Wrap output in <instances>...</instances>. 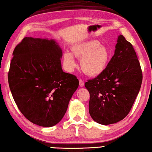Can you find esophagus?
I'll list each match as a JSON object with an SVG mask.
<instances>
[{
    "instance_id": "34e87169",
    "label": "esophagus",
    "mask_w": 152,
    "mask_h": 152,
    "mask_svg": "<svg viewBox=\"0 0 152 152\" xmlns=\"http://www.w3.org/2000/svg\"><path fill=\"white\" fill-rule=\"evenodd\" d=\"M79 83H80V87H83V86H84V82H83V81L81 80L79 81Z\"/></svg>"
}]
</instances>
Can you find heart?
Masks as SVG:
<instances>
[{
	"label": "heart",
	"instance_id": "obj_1",
	"mask_svg": "<svg viewBox=\"0 0 152 152\" xmlns=\"http://www.w3.org/2000/svg\"><path fill=\"white\" fill-rule=\"evenodd\" d=\"M72 53L66 51L63 61L66 69L71 72L77 66L75 57L81 59L80 66L88 75L94 77L102 74L110 61L111 53L106 46L97 40H88L77 44L72 48Z\"/></svg>",
	"mask_w": 152,
	"mask_h": 152
}]
</instances>
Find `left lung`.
<instances>
[{
	"label": "left lung",
	"mask_w": 152,
	"mask_h": 152,
	"mask_svg": "<svg viewBox=\"0 0 152 152\" xmlns=\"http://www.w3.org/2000/svg\"><path fill=\"white\" fill-rule=\"evenodd\" d=\"M142 80L132 45L119 35L114 56L105 71L85 83L90 93L89 113L92 119L104 125L124 119L139 92Z\"/></svg>",
	"instance_id": "obj_1"
}]
</instances>
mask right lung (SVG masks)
<instances>
[{"mask_svg": "<svg viewBox=\"0 0 152 152\" xmlns=\"http://www.w3.org/2000/svg\"><path fill=\"white\" fill-rule=\"evenodd\" d=\"M8 82L22 114L42 127L58 124L79 86L61 69L62 50L54 39L25 37L13 52Z\"/></svg>", "mask_w": 152, "mask_h": 152, "instance_id": "1", "label": "right lung"}]
</instances>
